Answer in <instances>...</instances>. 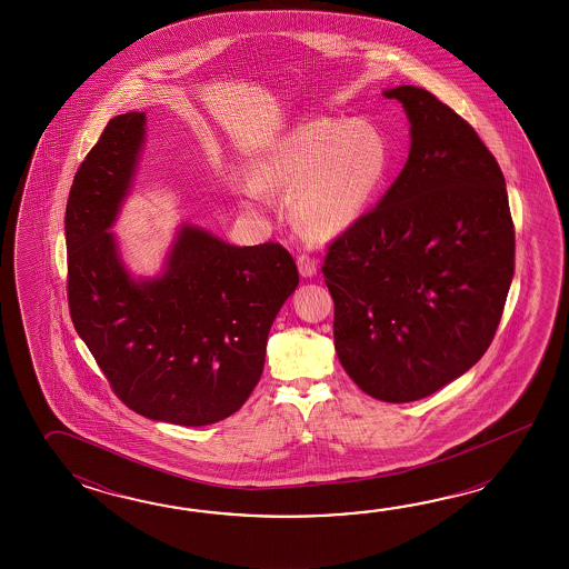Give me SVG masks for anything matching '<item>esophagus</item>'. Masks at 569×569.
<instances>
[{
    "mask_svg": "<svg viewBox=\"0 0 569 569\" xmlns=\"http://www.w3.org/2000/svg\"><path fill=\"white\" fill-rule=\"evenodd\" d=\"M297 267H299V272H301V277H313L317 274V260H313L311 256L302 254L299 256V260H297Z\"/></svg>",
    "mask_w": 569,
    "mask_h": 569,
    "instance_id": "1",
    "label": "esophagus"
}]
</instances>
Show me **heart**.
I'll return each mask as SVG.
<instances>
[{
  "instance_id": "b5f03b06",
  "label": "heart",
  "mask_w": 569,
  "mask_h": 569,
  "mask_svg": "<svg viewBox=\"0 0 569 569\" xmlns=\"http://www.w3.org/2000/svg\"><path fill=\"white\" fill-rule=\"evenodd\" d=\"M392 167L387 136L370 121L311 120L280 138L246 194L267 201V189L295 193L290 216L311 238L348 230L382 191Z\"/></svg>"
}]
</instances>
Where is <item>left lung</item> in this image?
<instances>
[{"label": "left lung", "mask_w": 569, "mask_h": 569, "mask_svg": "<svg viewBox=\"0 0 569 569\" xmlns=\"http://www.w3.org/2000/svg\"><path fill=\"white\" fill-rule=\"evenodd\" d=\"M411 152L378 206L329 243L339 362L372 399L433 395L482 358L515 274L502 170L472 126L421 87L385 91Z\"/></svg>", "instance_id": "obj_1"}]
</instances>
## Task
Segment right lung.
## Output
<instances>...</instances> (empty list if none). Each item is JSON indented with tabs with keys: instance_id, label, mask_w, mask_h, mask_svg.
Segmentation results:
<instances>
[{
	"instance_id": "obj_1",
	"label": "right lung",
	"mask_w": 569,
	"mask_h": 569,
	"mask_svg": "<svg viewBox=\"0 0 569 569\" xmlns=\"http://www.w3.org/2000/svg\"><path fill=\"white\" fill-rule=\"evenodd\" d=\"M146 113L108 121L67 201V297L116 397L152 421L201 427L242 409L268 331L299 284L277 242L231 246L182 226L160 277L133 280L108 231L132 184Z\"/></svg>"
}]
</instances>
